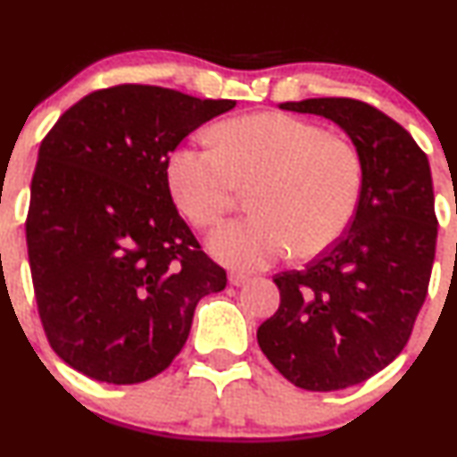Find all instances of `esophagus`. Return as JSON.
I'll return each mask as SVG.
<instances>
[{"mask_svg": "<svg viewBox=\"0 0 457 457\" xmlns=\"http://www.w3.org/2000/svg\"><path fill=\"white\" fill-rule=\"evenodd\" d=\"M229 283L234 285V287H240V285L249 283V274H243V272H229Z\"/></svg>", "mask_w": 457, "mask_h": 457, "instance_id": "esophagus-1", "label": "esophagus"}]
</instances>
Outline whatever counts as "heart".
<instances>
[{
	"instance_id": "obj_1",
	"label": "heart",
	"mask_w": 457,
	"mask_h": 457,
	"mask_svg": "<svg viewBox=\"0 0 457 457\" xmlns=\"http://www.w3.org/2000/svg\"><path fill=\"white\" fill-rule=\"evenodd\" d=\"M212 145L180 146L168 159V185L179 211L212 229L251 191L253 214L211 238L219 262L257 270L291 255L329 249L353 219L364 183L357 148L309 120L262 112L212 129Z\"/></svg>"
}]
</instances>
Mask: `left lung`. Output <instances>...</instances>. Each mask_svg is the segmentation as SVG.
<instances>
[{
  "label": "left lung",
  "mask_w": 457,
  "mask_h": 457,
  "mask_svg": "<svg viewBox=\"0 0 457 457\" xmlns=\"http://www.w3.org/2000/svg\"><path fill=\"white\" fill-rule=\"evenodd\" d=\"M281 108L332 119L364 166L349 229L304 270L274 277L281 304L257 329L289 383L337 392L392 364L426 302L438 229L430 163L403 125L366 102L315 97Z\"/></svg>",
  "instance_id": "obj_1"
}]
</instances>
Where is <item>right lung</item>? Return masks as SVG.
<instances>
[{
    "mask_svg": "<svg viewBox=\"0 0 457 457\" xmlns=\"http://www.w3.org/2000/svg\"><path fill=\"white\" fill-rule=\"evenodd\" d=\"M236 106L155 85L97 89L44 136L25 219L48 345L112 386L157 377L180 353L194 311L228 274L176 211L170 153Z\"/></svg>",
    "mask_w": 457,
    "mask_h": 457,
    "instance_id": "right-lung-1",
    "label": "right lung"
}]
</instances>
